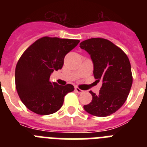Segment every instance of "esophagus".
Instances as JSON below:
<instances>
[{"label":"esophagus","instance_id":"1","mask_svg":"<svg viewBox=\"0 0 147 147\" xmlns=\"http://www.w3.org/2000/svg\"><path fill=\"white\" fill-rule=\"evenodd\" d=\"M75 90H76V93H83V90H82L80 89V88H77V87H76V88H75Z\"/></svg>","mask_w":147,"mask_h":147}]
</instances>
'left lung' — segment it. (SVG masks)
I'll return each instance as SVG.
<instances>
[{
	"instance_id": "obj_1",
	"label": "left lung",
	"mask_w": 147,
	"mask_h": 147,
	"mask_svg": "<svg viewBox=\"0 0 147 147\" xmlns=\"http://www.w3.org/2000/svg\"><path fill=\"white\" fill-rule=\"evenodd\" d=\"M80 46L90 55L95 79L103 82L98 95L89 91L93 98L84 109L95 116H108L121 107L130 91L132 74L129 58L107 39H88Z\"/></svg>"
}]
</instances>
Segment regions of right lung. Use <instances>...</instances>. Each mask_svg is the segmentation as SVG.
I'll return each instance as SVG.
<instances>
[{
    "label": "right lung",
    "instance_id": "right-lung-1",
    "mask_svg": "<svg viewBox=\"0 0 147 147\" xmlns=\"http://www.w3.org/2000/svg\"><path fill=\"white\" fill-rule=\"evenodd\" d=\"M80 42L46 36L36 40L23 52L15 68V87L28 110L38 115H49L61 108L66 94L74 87L51 82L50 76L62 68L65 56Z\"/></svg>",
    "mask_w": 147,
    "mask_h": 147
}]
</instances>
